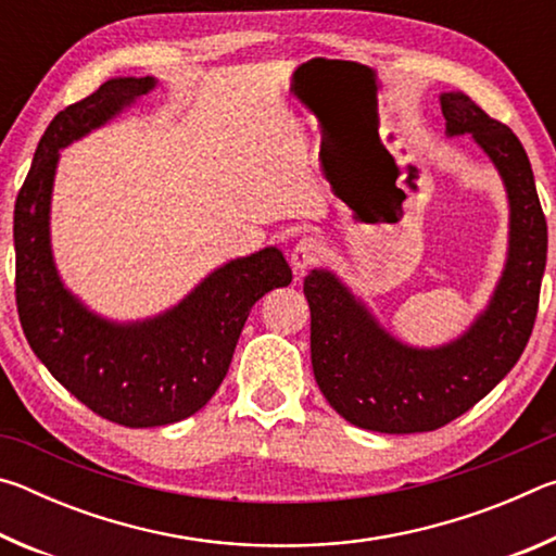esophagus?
Here are the masks:
<instances>
[{"instance_id": "1", "label": "esophagus", "mask_w": 556, "mask_h": 556, "mask_svg": "<svg viewBox=\"0 0 556 556\" xmlns=\"http://www.w3.org/2000/svg\"><path fill=\"white\" fill-rule=\"evenodd\" d=\"M321 242H318L314 235H304L296 244L294 250H291V267L294 271H306L308 267H314L318 260H321Z\"/></svg>"}]
</instances>
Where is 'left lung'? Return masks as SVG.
I'll list each match as a JSON object with an SVG mask.
<instances>
[{
	"label": "left lung",
	"instance_id": "left-lung-1",
	"mask_svg": "<svg viewBox=\"0 0 556 556\" xmlns=\"http://www.w3.org/2000/svg\"><path fill=\"white\" fill-rule=\"evenodd\" d=\"M439 102L446 137L470 135L507 193V257L488 306L454 341L417 348L394 338L331 269L304 279L316 384L345 421L380 434L444 427L513 370L530 341L547 265V220L520 139L464 92H441Z\"/></svg>",
	"mask_w": 556,
	"mask_h": 556
}]
</instances>
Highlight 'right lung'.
Listing matches in <instances>:
<instances>
[{
	"mask_svg": "<svg viewBox=\"0 0 556 556\" xmlns=\"http://www.w3.org/2000/svg\"><path fill=\"white\" fill-rule=\"evenodd\" d=\"M156 83L152 75L110 78L61 110L14 205L16 308L26 341L73 397L131 429L174 425L199 412L228 375L250 308L291 281L281 250L265 248L213 269L166 312L125 324L90 312L63 285L51 248L61 149L108 125Z\"/></svg>",
	"mask_w": 556,
	"mask_h": 556,
	"instance_id": "obj_1",
	"label": "right lung"
}]
</instances>
